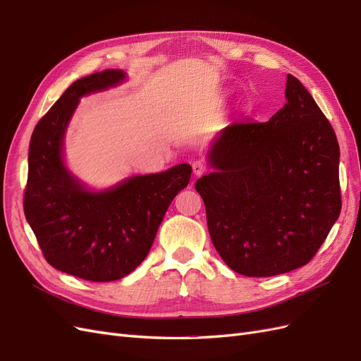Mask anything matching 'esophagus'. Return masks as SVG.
Masks as SVG:
<instances>
[{
	"mask_svg": "<svg viewBox=\"0 0 361 361\" xmlns=\"http://www.w3.org/2000/svg\"><path fill=\"white\" fill-rule=\"evenodd\" d=\"M192 171H194L195 176H202V174H204L207 171V166L203 161H194L192 162Z\"/></svg>",
	"mask_w": 361,
	"mask_h": 361,
	"instance_id": "obj_1",
	"label": "esophagus"
}]
</instances>
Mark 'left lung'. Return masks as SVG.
<instances>
[{
	"label": "left lung",
	"mask_w": 361,
	"mask_h": 361,
	"mask_svg": "<svg viewBox=\"0 0 361 361\" xmlns=\"http://www.w3.org/2000/svg\"><path fill=\"white\" fill-rule=\"evenodd\" d=\"M285 93L268 122L226 126L207 154L215 170L195 182L215 250L247 277L309 264L342 207L334 129L293 75Z\"/></svg>",
	"instance_id": "left-lung-1"
}]
</instances>
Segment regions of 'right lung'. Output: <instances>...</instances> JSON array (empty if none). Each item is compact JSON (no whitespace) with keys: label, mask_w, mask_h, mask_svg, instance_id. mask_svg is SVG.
Wrapping results in <instances>:
<instances>
[{"label":"right lung","mask_w":361,"mask_h":361,"mask_svg":"<svg viewBox=\"0 0 361 361\" xmlns=\"http://www.w3.org/2000/svg\"><path fill=\"white\" fill-rule=\"evenodd\" d=\"M125 78L123 71L106 69L75 81L30 140L27 221L49 265L90 281L122 279L146 259L170 203L191 178V166L179 164L90 191L64 166V133L81 97Z\"/></svg>","instance_id":"obj_1"}]
</instances>
